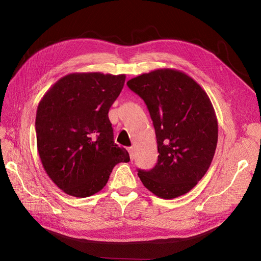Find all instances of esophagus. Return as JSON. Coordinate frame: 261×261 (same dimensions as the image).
<instances>
[{"instance_id":"obj_1","label":"esophagus","mask_w":261,"mask_h":261,"mask_svg":"<svg viewBox=\"0 0 261 261\" xmlns=\"http://www.w3.org/2000/svg\"><path fill=\"white\" fill-rule=\"evenodd\" d=\"M127 150H128V152H129L130 160H134V156H135V154H134V148H133V147H129Z\"/></svg>"}]
</instances>
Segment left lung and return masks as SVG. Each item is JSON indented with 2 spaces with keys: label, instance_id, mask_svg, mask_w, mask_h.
Instances as JSON below:
<instances>
[{
  "label": "left lung",
  "instance_id": "left-lung-1",
  "mask_svg": "<svg viewBox=\"0 0 261 261\" xmlns=\"http://www.w3.org/2000/svg\"><path fill=\"white\" fill-rule=\"evenodd\" d=\"M127 86L145 101L159 152L151 170H138L140 180L163 199L188 193L206 174L217 148L218 121L208 94L171 68L132 78Z\"/></svg>",
  "mask_w": 261,
  "mask_h": 261
}]
</instances>
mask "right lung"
I'll list each match as a JSON object with an SVG mask.
<instances>
[{
    "instance_id": "right-lung-1",
    "label": "right lung",
    "mask_w": 261,
    "mask_h": 261,
    "mask_svg": "<svg viewBox=\"0 0 261 261\" xmlns=\"http://www.w3.org/2000/svg\"><path fill=\"white\" fill-rule=\"evenodd\" d=\"M126 76L74 73L62 77L39 102L37 147L46 174L67 195L100 192L113 168L129 154L114 143L109 110Z\"/></svg>"
}]
</instances>
